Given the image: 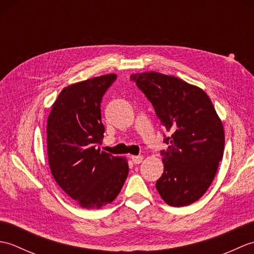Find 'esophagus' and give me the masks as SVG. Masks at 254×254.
Segmentation results:
<instances>
[{
  "mask_svg": "<svg viewBox=\"0 0 254 254\" xmlns=\"http://www.w3.org/2000/svg\"><path fill=\"white\" fill-rule=\"evenodd\" d=\"M131 159H132V161H133V163L135 164V165L141 164L142 161H143V156H141V155H138V156H132Z\"/></svg>",
  "mask_w": 254,
  "mask_h": 254,
  "instance_id": "34e87169",
  "label": "esophagus"
}]
</instances>
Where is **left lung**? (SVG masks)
Returning <instances> with one entry per match:
<instances>
[{"label": "left lung", "mask_w": 254, "mask_h": 254, "mask_svg": "<svg viewBox=\"0 0 254 254\" xmlns=\"http://www.w3.org/2000/svg\"><path fill=\"white\" fill-rule=\"evenodd\" d=\"M152 102L168 137L161 150L164 174L156 181L170 206L190 205L207 191L223 159V123L209 97L197 86L170 75L144 72L131 75Z\"/></svg>", "instance_id": "8db88e82"}]
</instances>
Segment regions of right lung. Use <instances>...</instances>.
<instances>
[{"mask_svg":"<svg viewBox=\"0 0 254 254\" xmlns=\"http://www.w3.org/2000/svg\"><path fill=\"white\" fill-rule=\"evenodd\" d=\"M117 78L101 75L63 88L47 123L48 160L62 190L80 207L111 203L126 182L127 160L96 148L104 138L102 96Z\"/></svg>","mask_w":254,"mask_h":254,"instance_id":"1","label":"right lung"}]
</instances>
